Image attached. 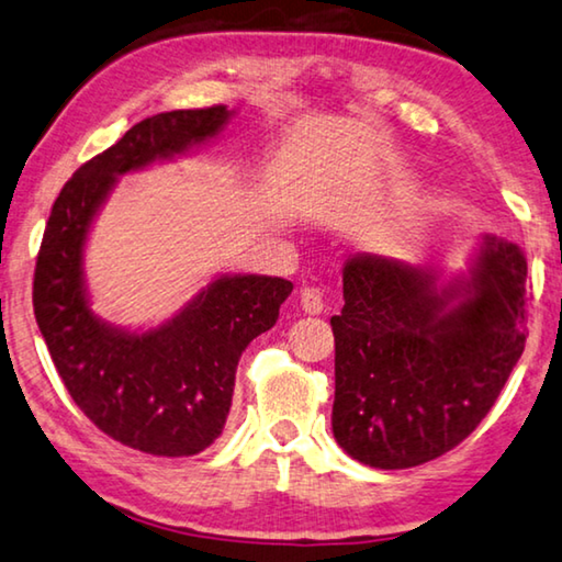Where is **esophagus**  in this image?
<instances>
[{
  "label": "esophagus",
  "mask_w": 562,
  "mask_h": 562,
  "mask_svg": "<svg viewBox=\"0 0 562 562\" xmlns=\"http://www.w3.org/2000/svg\"><path fill=\"white\" fill-rule=\"evenodd\" d=\"M300 307L305 310L307 315H321L325 310V295L321 288H305L300 292Z\"/></svg>",
  "instance_id": "esophagus-1"
}]
</instances>
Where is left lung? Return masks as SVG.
<instances>
[{"mask_svg": "<svg viewBox=\"0 0 562 562\" xmlns=\"http://www.w3.org/2000/svg\"><path fill=\"white\" fill-rule=\"evenodd\" d=\"M401 259L356 255L342 267L335 335V441L375 469L431 462L472 434L520 361L527 259L482 239L469 280Z\"/></svg>", "mask_w": 562, "mask_h": 562, "instance_id": "obj_1", "label": "left lung"}]
</instances>
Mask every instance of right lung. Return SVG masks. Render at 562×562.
Instances as JSON below:
<instances>
[{"mask_svg":"<svg viewBox=\"0 0 562 562\" xmlns=\"http://www.w3.org/2000/svg\"><path fill=\"white\" fill-rule=\"evenodd\" d=\"M227 105L158 113L82 164L49 212L37 252L32 305L67 393L108 437L154 457L204 451L227 424L245 348L278 323L292 282L227 274L148 333H125L93 315L82 247L115 176L214 138Z\"/></svg>","mask_w":562,"mask_h":562,"instance_id":"right-lung-1","label":"right lung"}]
</instances>
